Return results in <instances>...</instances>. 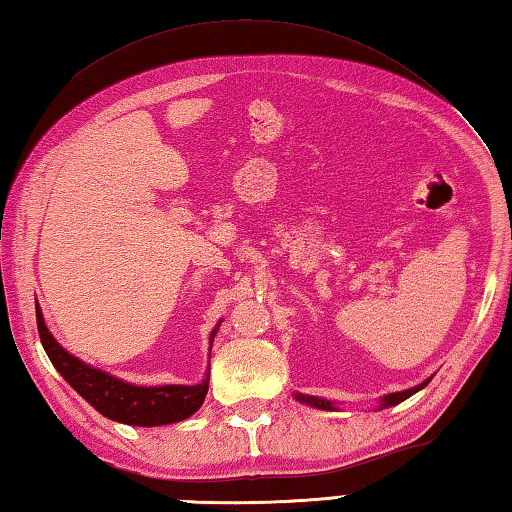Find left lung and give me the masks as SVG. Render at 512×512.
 I'll return each instance as SVG.
<instances>
[{
  "instance_id": "1",
  "label": "left lung",
  "mask_w": 512,
  "mask_h": 512,
  "mask_svg": "<svg viewBox=\"0 0 512 512\" xmlns=\"http://www.w3.org/2000/svg\"><path fill=\"white\" fill-rule=\"evenodd\" d=\"M431 380V378H429ZM429 380H424V383H420L418 387H413V389H407V391H396V394H389V396H385L383 400H380V409H385V407H394V405H398V402H402V400H407L409 396H413L416 394V391H420L422 387H427L429 385ZM297 400H301V402H308V405H312V407H319V409H334V405L330 400H321V398H312V396H297Z\"/></svg>"
}]
</instances>
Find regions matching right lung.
<instances>
[{
  "instance_id": "right-lung-1",
  "label": "right lung",
  "mask_w": 512,
  "mask_h": 512,
  "mask_svg": "<svg viewBox=\"0 0 512 512\" xmlns=\"http://www.w3.org/2000/svg\"><path fill=\"white\" fill-rule=\"evenodd\" d=\"M37 306V330L43 350H46L57 372L90 402V405L103 413L105 418L134 424V427H158V424L180 422L193 416L202 407L206 391H209V376L202 385H162V387H136L123 383L110 374L99 372L90 365L81 363L79 358L68 354L54 341L43 323V314ZM215 330L211 334V341ZM211 372V369H209Z\"/></svg>"
}]
</instances>
